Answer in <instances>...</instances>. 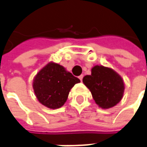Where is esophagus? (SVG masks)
<instances>
[{"label": "esophagus", "instance_id": "obj_1", "mask_svg": "<svg viewBox=\"0 0 147 147\" xmlns=\"http://www.w3.org/2000/svg\"><path fill=\"white\" fill-rule=\"evenodd\" d=\"M78 78H79V79H80V81H82V78H83V75H81V76H79V77H78Z\"/></svg>", "mask_w": 147, "mask_h": 147}]
</instances>
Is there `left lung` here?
I'll return each mask as SVG.
<instances>
[{"label":"left lung","mask_w":147,"mask_h":147,"mask_svg":"<svg viewBox=\"0 0 147 147\" xmlns=\"http://www.w3.org/2000/svg\"><path fill=\"white\" fill-rule=\"evenodd\" d=\"M82 82L90 90L96 103L103 109L113 107L123 98L124 81L111 68L95 65L92 68L91 75L84 76Z\"/></svg>","instance_id":"left-lung-1"}]
</instances>
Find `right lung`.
<instances>
[{
  "mask_svg": "<svg viewBox=\"0 0 147 147\" xmlns=\"http://www.w3.org/2000/svg\"><path fill=\"white\" fill-rule=\"evenodd\" d=\"M79 82L65 67L50 61L34 76L32 86L40 103L56 109L63 106L71 88Z\"/></svg>",
  "mask_w": 147,
  "mask_h": 147,
  "instance_id": "obj_1",
  "label": "right lung"
}]
</instances>
